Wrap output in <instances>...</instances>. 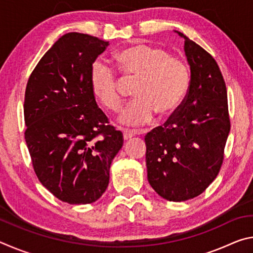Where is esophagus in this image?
I'll return each instance as SVG.
<instances>
[{"label":"esophagus","mask_w":253,"mask_h":253,"mask_svg":"<svg viewBox=\"0 0 253 253\" xmlns=\"http://www.w3.org/2000/svg\"><path fill=\"white\" fill-rule=\"evenodd\" d=\"M134 136H135V132H132L130 130H124V139H125V140L130 139Z\"/></svg>","instance_id":"34e87169"}]
</instances>
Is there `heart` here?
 Returning <instances> with one entry per match:
<instances>
[{
    "label": "heart",
    "instance_id": "b5f03b06",
    "mask_svg": "<svg viewBox=\"0 0 253 253\" xmlns=\"http://www.w3.org/2000/svg\"><path fill=\"white\" fill-rule=\"evenodd\" d=\"M118 69L124 79H135L136 98L119 116L123 125L139 127L151 123L156 113L172 115L185 97L190 74L185 63L158 46L137 43L116 53ZM91 91L107 110L116 113L123 106L121 80L104 62H93L90 71Z\"/></svg>",
    "mask_w": 253,
    "mask_h": 253
}]
</instances>
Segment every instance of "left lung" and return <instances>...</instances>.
Wrapping results in <instances>:
<instances>
[{
    "label": "left lung",
    "instance_id": "1",
    "mask_svg": "<svg viewBox=\"0 0 253 253\" xmlns=\"http://www.w3.org/2000/svg\"><path fill=\"white\" fill-rule=\"evenodd\" d=\"M191 69L190 87L179 108L145 136L147 179L163 199L196 198L217 176L230 132L228 95L211 54L183 33Z\"/></svg>",
    "mask_w": 253,
    "mask_h": 253
}]
</instances>
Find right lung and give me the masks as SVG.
<instances>
[{
  "mask_svg": "<svg viewBox=\"0 0 253 253\" xmlns=\"http://www.w3.org/2000/svg\"><path fill=\"white\" fill-rule=\"evenodd\" d=\"M109 42L70 32L46 51L28 80L24 132L38 178L55 198L88 204L104 194L122 131L91 91L92 63Z\"/></svg>",
  "mask_w": 253,
  "mask_h": 253,
  "instance_id": "right-lung-1",
  "label": "right lung"
}]
</instances>
